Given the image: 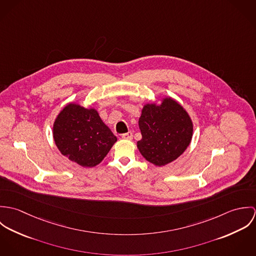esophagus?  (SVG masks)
<instances>
[{"label": "esophagus", "instance_id": "1", "mask_svg": "<svg viewBox=\"0 0 256 256\" xmlns=\"http://www.w3.org/2000/svg\"><path fill=\"white\" fill-rule=\"evenodd\" d=\"M122 139H124V140H132V139H133V134H132V132L129 131V132L123 134V135H122Z\"/></svg>", "mask_w": 256, "mask_h": 256}]
</instances>
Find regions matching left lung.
<instances>
[{"instance_id":"left-lung-1","label":"left lung","mask_w":256,"mask_h":256,"mask_svg":"<svg viewBox=\"0 0 256 256\" xmlns=\"http://www.w3.org/2000/svg\"><path fill=\"white\" fill-rule=\"evenodd\" d=\"M142 139L137 146L148 162L166 166L176 160L189 146L193 124L182 106L172 98L162 104H146L139 118Z\"/></svg>"}]
</instances>
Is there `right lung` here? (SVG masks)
Returning <instances> with one entry per match:
<instances>
[{
  "instance_id": "obj_1",
  "label": "right lung",
  "mask_w": 256,
  "mask_h": 256,
  "mask_svg": "<svg viewBox=\"0 0 256 256\" xmlns=\"http://www.w3.org/2000/svg\"><path fill=\"white\" fill-rule=\"evenodd\" d=\"M53 138L61 154L84 166L98 164L117 141L94 108L69 104L53 124Z\"/></svg>"
}]
</instances>
